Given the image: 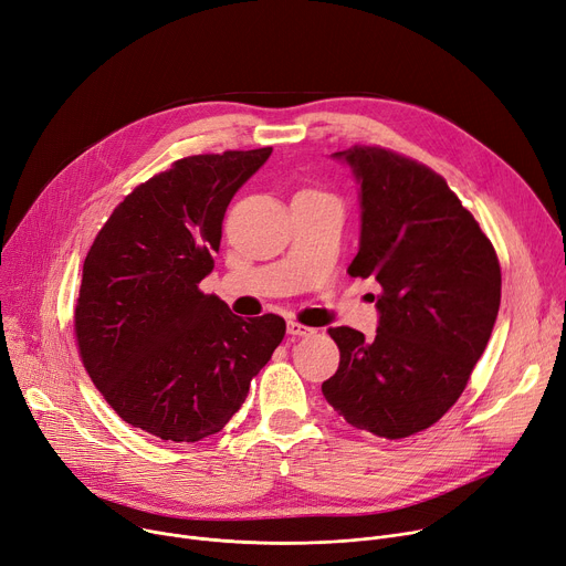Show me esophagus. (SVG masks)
Wrapping results in <instances>:
<instances>
[{"label": "esophagus", "instance_id": "esophagus-1", "mask_svg": "<svg viewBox=\"0 0 566 566\" xmlns=\"http://www.w3.org/2000/svg\"><path fill=\"white\" fill-rule=\"evenodd\" d=\"M286 332H289L293 338H300V336H312V334H314V329H312V327H305V325H300V323H295V321H289V323H286Z\"/></svg>", "mask_w": 566, "mask_h": 566}]
</instances>
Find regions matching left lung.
<instances>
[{
  "label": "left lung",
  "instance_id": "1",
  "mask_svg": "<svg viewBox=\"0 0 566 566\" xmlns=\"http://www.w3.org/2000/svg\"><path fill=\"white\" fill-rule=\"evenodd\" d=\"M344 161L359 200V252L348 273L382 286L378 332L329 327L342 361L325 400L353 428L417 434L458 402L501 307L494 245L443 177L391 149L355 145Z\"/></svg>",
  "mask_w": 566,
  "mask_h": 566
}]
</instances>
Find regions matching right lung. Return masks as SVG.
I'll return each mask as SVG.
<instances>
[{
    "mask_svg": "<svg viewBox=\"0 0 566 566\" xmlns=\"http://www.w3.org/2000/svg\"><path fill=\"white\" fill-rule=\"evenodd\" d=\"M271 153L179 159L136 186L93 241L74 332L93 385L129 426L177 443L220 432L282 344L284 318L243 321L198 289L230 200Z\"/></svg>",
    "mask_w": 566,
    "mask_h": 566,
    "instance_id": "right-lung-1",
    "label": "right lung"
}]
</instances>
